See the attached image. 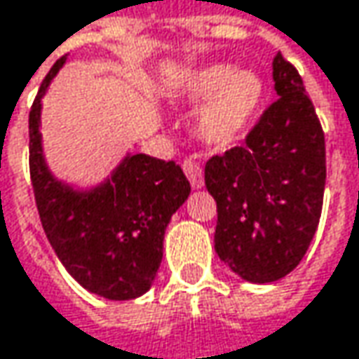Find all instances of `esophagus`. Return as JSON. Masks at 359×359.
<instances>
[{
  "instance_id": "obj_1",
  "label": "esophagus",
  "mask_w": 359,
  "mask_h": 359,
  "mask_svg": "<svg viewBox=\"0 0 359 359\" xmlns=\"http://www.w3.org/2000/svg\"><path fill=\"white\" fill-rule=\"evenodd\" d=\"M184 171H186V175H188V180H190L194 190L204 188V173H202V167L198 165V163H194L192 159H188L184 163Z\"/></svg>"
}]
</instances>
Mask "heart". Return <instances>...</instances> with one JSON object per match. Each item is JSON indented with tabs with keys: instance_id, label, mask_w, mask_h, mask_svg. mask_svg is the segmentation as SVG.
Returning a JSON list of instances; mask_svg holds the SVG:
<instances>
[{
	"instance_id": "obj_1",
	"label": "heart",
	"mask_w": 359,
	"mask_h": 359,
	"mask_svg": "<svg viewBox=\"0 0 359 359\" xmlns=\"http://www.w3.org/2000/svg\"><path fill=\"white\" fill-rule=\"evenodd\" d=\"M182 97L200 110L196 130L212 149H229L257 120L266 100L264 79L253 71H237L231 63H212L198 69L186 81Z\"/></svg>"
}]
</instances>
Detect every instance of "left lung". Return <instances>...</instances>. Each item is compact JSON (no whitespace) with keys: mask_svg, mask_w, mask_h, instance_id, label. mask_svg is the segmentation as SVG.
I'll return each instance as SVG.
<instances>
[{"mask_svg":"<svg viewBox=\"0 0 359 359\" xmlns=\"http://www.w3.org/2000/svg\"><path fill=\"white\" fill-rule=\"evenodd\" d=\"M278 100L243 147L212 157L204 182L217 200L215 249L239 278L268 284L288 276L319 226L325 192V135L302 77L273 57Z\"/></svg>","mask_w":359,"mask_h":359,"instance_id":"1","label":"left lung"}]
</instances>
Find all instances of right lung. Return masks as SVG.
Masks as SVG:
<instances>
[{"label":"right lung","instance_id":"obj_1","mask_svg":"<svg viewBox=\"0 0 359 359\" xmlns=\"http://www.w3.org/2000/svg\"><path fill=\"white\" fill-rule=\"evenodd\" d=\"M65 61L61 57L44 77L28 120L40 222L65 269L86 290L108 300L139 298L157 276L167 224L188 200L190 182L173 161L142 153H126L90 188L55 177L42 149L40 116L42 97Z\"/></svg>","mask_w":359,"mask_h":359}]
</instances>
